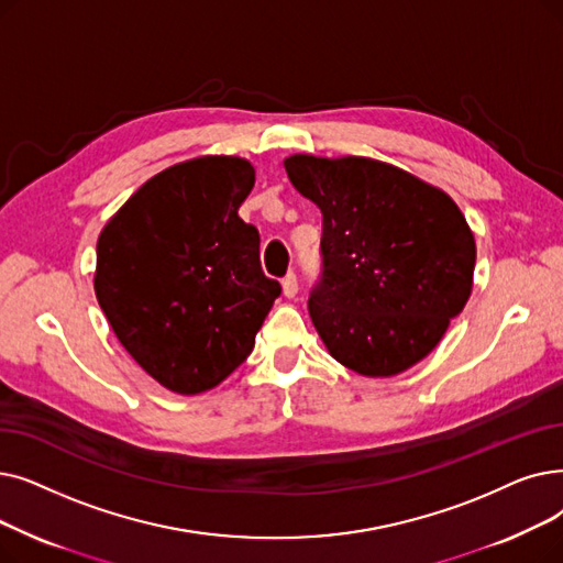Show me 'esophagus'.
Returning a JSON list of instances; mask_svg holds the SVG:
<instances>
[{"label":"esophagus","mask_w":563,"mask_h":563,"mask_svg":"<svg viewBox=\"0 0 563 563\" xmlns=\"http://www.w3.org/2000/svg\"><path fill=\"white\" fill-rule=\"evenodd\" d=\"M297 291H299L297 274H295V272H289V274L283 278V295H285L287 299H295V297H297Z\"/></svg>","instance_id":"esophagus-1"}]
</instances>
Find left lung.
<instances>
[{
    "mask_svg": "<svg viewBox=\"0 0 563 563\" xmlns=\"http://www.w3.org/2000/svg\"><path fill=\"white\" fill-rule=\"evenodd\" d=\"M322 211L310 320L329 354L365 377L426 358L472 295L476 243L457 205L405 169L345 156L285 158Z\"/></svg>",
    "mask_w": 563,
    "mask_h": 563,
    "instance_id": "left-lung-1",
    "label": "left lung"
}]
</instances>
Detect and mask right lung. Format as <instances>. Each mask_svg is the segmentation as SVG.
<instances>
[{
	"instance_id": "right-lung-1",
	"label": "right lung",
	"mask_w": 563,
	"mask_h": 563,
	"mask_svg": "<svg viewBox=\"0 0 563 563\" xmlns=\"http://www.w3.org/2000/svg\"><path fill=\"white\" fill-rule=\"evenodd\" d=\"M253 186L246 158L177 163L99 236L96 299L140 368L175 394H202L236 371L280 297L262 272L257 228L239 218Z\"/></svg>"
}]
</instances>
